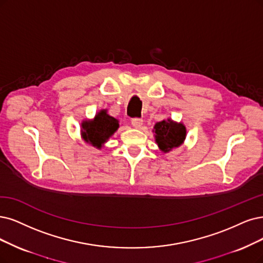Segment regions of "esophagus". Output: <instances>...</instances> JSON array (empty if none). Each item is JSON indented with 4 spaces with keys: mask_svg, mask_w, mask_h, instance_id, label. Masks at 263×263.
<instances>
[{
    "mask_svg": "<svg viewBox=\"0 0 263 263\" xmlns=\"http://www.w3.org/2000/svg\"><path fill=\"white\" fill-rule=\"evenodd\" d=\"M132 125L134 126V128H141V125L143 124V120L141 118H133L132 121H131Z\"/></svg>",
    "mask_w": 263,
    "mask_h": 263,
    "instance_id": "esophagus-1",
    "label": "esophagus"
}]
</instances>
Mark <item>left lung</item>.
<instances>
[{
	"label": "left lung",
	"mask_w": 263,
	"mask_h": 263,
	"mask_svg": "<svg viewBox=\"0 0 263 263\" xmlns=\"http://www.w3.org/2000/svg\"><path fill=\"white\" fill-rule=\"evenodd\" d=\"M155 140L160 151L168 153L179 147L186 138V128L183 123L172 121L170 118L157 122L154 126Z\"/></svg>",
	"instance_id": "8db88e82"
}]
</instances>
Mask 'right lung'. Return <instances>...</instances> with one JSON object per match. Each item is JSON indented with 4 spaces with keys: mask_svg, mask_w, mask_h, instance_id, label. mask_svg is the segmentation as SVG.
I'll return each mask as SVG.
<instances>
[{
    "mask_svg": "<svg viewBox=\"0 0 263 263\" xmlns=\"http://www.w3.org/2000/svg\"><path fill=\"white\" fill-rule=\"evenodd\" d=\"M82 139L94 147L101 148L111 135L118 130V120L103 109L97 112L93 120H85L81 124Z\"/></svg>",
    "mask_w": 263,
    "mask_h": 263,
    "instance_id": "obj_1",
    "label": "right lung"
}]
</instances>
